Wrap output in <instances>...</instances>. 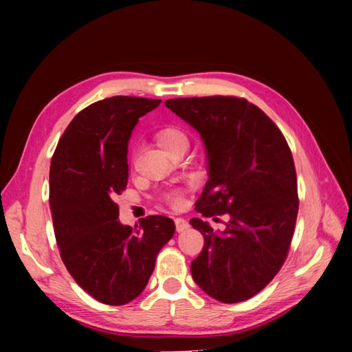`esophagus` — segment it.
<instances>
[{
    "instance_id": "esophagus-1",
    "label": "esophagus",
    "mask_w": 352,
    "mask_h": 352,
    "mask_svg": "<svg viewBox=\"0 0 352 352\" xmlns=\"http://www.w3.org/2000/svg\"><path fill=\"white\" fill-rule=\"evenodd\" d=\"M175 225H176V230H177L179 233H182V232H185V230L189 229V223H188L185 219H182V217L175 219Z\"/></svg>"
}]
</instances>
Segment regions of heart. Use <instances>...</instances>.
<instances>
[{"label": "heart", "mask_w": 352, "mask_h": 352, "mask_svg": "<svg viewBox=\"0 0 352 352\" xmlns=\"http://www.w3.org/2000/svg\"><path fill=\"white\" fill-rule=\"evenodd\" d=\"M155 141L168 154L173 150H176L177 146L188 145L189 142L186 132L177 126H167V127H163V129H160L155 133ZM182 195H184V190L173 189L170 190V192L164 194V201L170 207L177 208L180 207V204H182Z\"/></svg>", "instance_id": "heart-1"}]
</instances>
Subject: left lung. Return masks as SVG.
I'll return each instance as SVG.
<instances>
[{"label":"left lung","mask_w":352,"mask_h":352,"mask_svg":"<svg viewBox=\"0 0 352 352\" xmlns=\"http://www.w3.org/2000/svg\"><path fill=\"white\" fill-rule=\"evenodd\" d=\"M164 104L206 145L208 180L195 210L204 217L229 214L223 232L189 220L206 241L190 263L192 278L220 302L250 300L278 274L294 236L300 201L289 145L270 117L245 98L214 95Z\"/></svg>","instance_id":"obj_1"}]
</instances>
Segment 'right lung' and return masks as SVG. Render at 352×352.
<instances>
[{
  "label": "right lung",
  "mask_w": 352,
  "mask_h": 352,
  "mask_svg": "<svg viewBox=\"0 0 352 352\" xmlns=\"http://www.w3.org/2000/svg\"><path fill=\"white\" fill-rule=\"evenodd\" d=\"M162 100L105 98L79 111L60 138L50 167V208L61 260L76 283L109 305L145 289L175 221L148 216L132 229L114 199L126 189L127 144L140 117Z\"/></svg>",
  "instance_id": "right-lung-1"
}]
</instances>
